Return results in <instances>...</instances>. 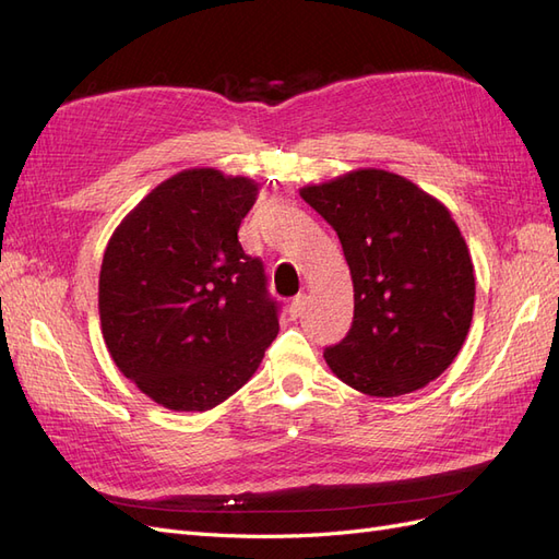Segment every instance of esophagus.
<instances>
[{
    "label": "esophagus",
    "instance_id": "1",
    "mask_svg": "<svg viewBox=\"0 0 559 559\" xmlns=\"http://www.w3.org/2000/svg\"><path fill=\"white\" fill-rule=\"evenodd\" d=\"M302 310H306V294H298V296L292 300V306H289V317H292V319H298V317L302 314Z\"/></svg>",
    "mask_w": 559,
    "mask_h": 559
}]
</instances>
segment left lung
<instances>
[{
	"label": "left lung",
	"instance_id": "obj_1",
	"mask_svg": "<svg viewBox=\"0 0 559 559\" xmlns=\"http://www.w3.org/2000/svg\"><path fill=\"white\" fill-rule=\"evenodd\" d=\"M300 198L337 233L354 284L352 329L324 349L329 368L380 399L436 380L460 354L476 300L471 253L448 207L376 167L306 186Z\"/></svg>",
	"mask_w": 559,
	"mask_h": 559
}]
</instances>
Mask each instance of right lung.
I'll use <instances>...</instances> for the list:
<instances>
[{
    "mask_svg": "<svg viewBox=\"0 0 559 559\" xmlns=\"http://www.w3.org/2000/svg\"><path fill=\"white\" fill-rule=\"evenodd\" d=\"M259 195L214 167L177 173L107 245L99 321L114 364L163 408L202 413L257 373L280 331L261 259L238 230Z\"/></svg>",
    "mask_w": 559,
    "mask_h": 559,
    "instance_id": "1",
    "label": "right lung"
}]
</instances>
